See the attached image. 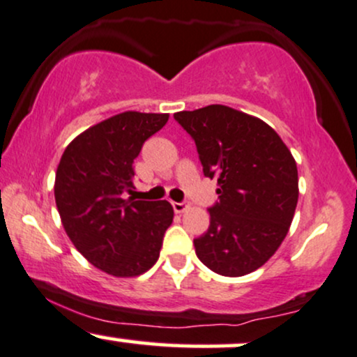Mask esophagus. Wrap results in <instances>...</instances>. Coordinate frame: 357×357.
<instances>
[{"mask_svg":"<svg viewBox=\"0 0 357 357\" xmlns=\"http://www.w3.org/2000/svg\"><path fill=\"white\" fill-rule=\"evenodd\" d=\"M172 207H174V211L177 213H182L188 208V204L187 202H172Z\"/></svg>","mask_w":357,"mask_h":357,"instance_id":"obj_1","label":"esophagus"}]
</instances>
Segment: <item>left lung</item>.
I'll return each instance as SVG.
<instances>
[{
  "label": "left lung",
  "mask_w": 357,
  "mask_h": 357,
  "mask_svg": "<svg viewBox=\"0 0 357 357\" xmlns=\"http://www.w3.org/2000/svg\"><path fill=\"white\" fill-rule=\"evenodd\" d=\"M174 119L194 138L205 177L219 183L211 225L194 238L197 257L220 275L250 274L274 255L291 227L299 197L294 157L274 128L225 105Z\"/></svg>",
  "instance_id": "left-lung-1"
}]
</instances>
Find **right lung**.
Segmentation results:
<instances>
[{
    "instance_id": "right-lung-1",
    "label": "right lung",
    "mask_w": 357,
    "mask_h": 357,
    "mask_svg": "<svg viewBox=\"0 0 357 357\" xmlns=\"http://www.w3.org/2000/svg\"><path fill=\"white\" fill-rule=\"evenodd\" d=\"M167 120V113L123 112L100 121L66 146L56 169L54 200L65 232L88 262L115 278L149 271L174 220L167 200L127 197L133 160Z\"/></svg>"
}]
</instances>
